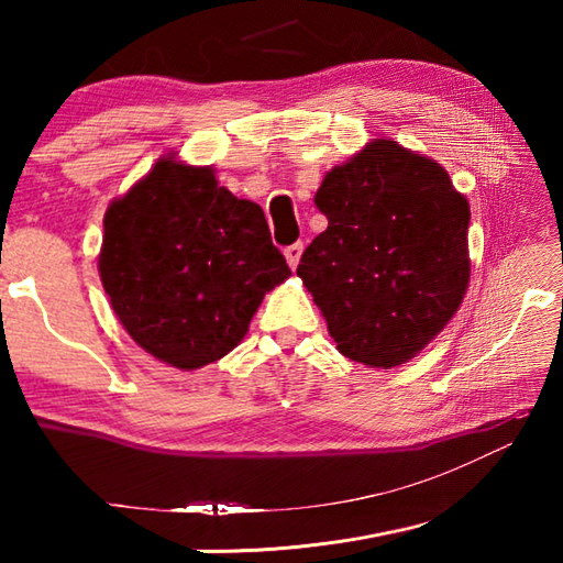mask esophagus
Segmentation results:
<instances>
[{"label": "esophagus", "mask_w": 563, "mask_h": 563, "mask_svg": "<svg viewBox=\"0 0 563 563\" xmlns=\"http://www.w3.org/2000/svg\"><path fill=\"white\" fill-rule=\"evenodd\" d=\"M302 247H305L302 243H292V245L285 247V261H288L290 268H298L300 255H302Z\"/></svg>", "instance_id": "34e87169"}]
</instances>
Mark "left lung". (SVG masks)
<instances>
[{"instance_id":"1","label":"left lung","mask_w":563,"mask_h":563,"mask_svg":"<svg viewBox=\"0 0 563 563\" xmlns=\"http://www.w3.org/2000/svg\"><path fill=\"white\" fill-rule=\"evenodd\" d=\"M328 228L298 275L342 355L369 367L415 357L460 308L470 283V203L432 158L377 139L316 194Z\"/></svg>"}]
</instances>
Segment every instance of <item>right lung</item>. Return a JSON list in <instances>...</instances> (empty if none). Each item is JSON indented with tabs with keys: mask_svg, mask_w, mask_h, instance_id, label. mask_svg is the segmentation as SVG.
<instances>
[{
	"mask_svg": "<svg viewBox=\"0 0 563 563\" xmlns=\"http://www.w3.org/2000/svg\"><path fill=\"white\" fill-rule=\"evenodd\" d=\"M99 273L129 335L168 365L196 369L243 340L290 268L258 203L218 186L211 168L161 158L109 206Z\"/></svg>",
	"mask_w": 563,
	"mask_h": 563,
	"instance_id": "1",
	"label": "right lung"
}]
</instances>
